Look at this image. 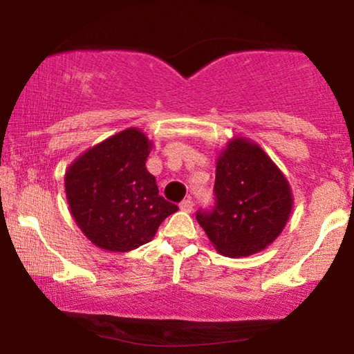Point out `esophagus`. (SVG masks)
Here are the masks:
<instances>
[{"instance_id":"34e87169","label":"esophagus","mask_w":354,"mask_h":354,"mask_svg":"<svg viewBox=\"0 0 354 354\" xmlns=\"http://www.w3.org/2000/svg\"><path fill=\"white\" fill-rule=\"evenodd\" d=\"M180 209L185 211V212H192L193 209V201L190 200V198H187V200H183L180 203Z\"/></svg>"}]
</instances>
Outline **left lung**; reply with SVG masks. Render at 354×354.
<instances>
[{
	"instance_id": "obj_1",
	"label": "left lung",
	"mask_w": 354,
	"mask_h": 354,
	"mask_svg": "<svg viewBox=\"0 0 354 354\" xmlns=\"http://www.w3.org/2000/svg\"><path fill=\"white\" fill-rule=\"evenodd\" d=\"M216 206L198 211L207 239L227 258L251 256L282 234L293 195L283 172L258 143L235 137L216 162Z\"/></svg>"
}]
</instances>
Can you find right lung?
Segmentation results:
<instances>
[{"label": "right lung", "instance_id": "right-lung-1", "mask_svg": "<svg viewBox=\"0 0 354 354\" xmlns=\"http://www.w3.org/2000/svg\"><path fill=\"white\" fill-rule=\"evenodd\" d=\"M151 148L142 130L130 127L86 149L67 167L71 214L98 248L113 253L138 248L178 211L159 195L156 178L145 166Z\"/></svg>", "mask_w": 354, "mask_h": 354}]
</instances>
